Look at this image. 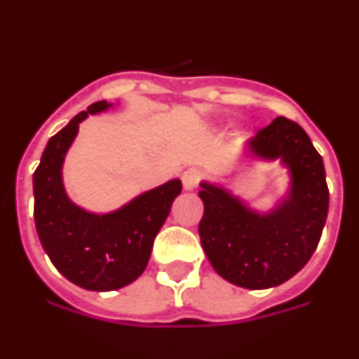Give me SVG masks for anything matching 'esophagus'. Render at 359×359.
Listing matches in <instances>:
<instances>
[{
	"mask_svg": "<svg viewBox=\"0 0 359 359\" xmlns=\"http://www.w3.org/2000/svg\"><path fill=\"white\" fill-rule=\"evenodd\" d=\"M199 180H201V172L198 169H187L185 172L182 174V182L183 189L192 190L199 185Z\"/></svg>",
	"mask_w": 359,
	"mask_h": 359,
	"instance_id": "esophagus-1",
	"label": "esophagus"
}]
</instances>
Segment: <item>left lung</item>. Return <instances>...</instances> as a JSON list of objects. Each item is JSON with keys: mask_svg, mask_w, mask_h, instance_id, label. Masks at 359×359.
I'll list each match as a JSON object with an SVG mask.
<instances>
[{"mask_svg": "<svg viewBox=\"0 0 359 359\" xmlns=\"http://www.w3.org/2000/svg\"><path fill=\"white\" fill-rule=\"evenodd\" d=\"M255 156L287 165L291 190L269 214L250 210L221 187L201 183L205 212L201 246L214 269L228 282L266 290L297 275L322 237L329 210L323 160L297 122L277 116L250 140Z\"/></svg>", "mask_w": 359, "mask_h": 359, "instance_id": "left-lung-1", "label": "left lung"}]
</instances>
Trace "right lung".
Returning <instances> with one entry per match:
<instances>
[{
	"mask_svg": "<svg viewBox=\"0 0 359 359\" xmlns=\"http://www.w3.org/2000/svg\"><path fill=\"white\" fill-rule=\"evenodd\" d=\"M106 100L69 120L48 140L34 172V219L44 252L69 282L90 291H113L144 273L152 243L182 192V182L163 183L111 214H90L73 205L62 187V161L88 115L107 109Z\"/></svg>",
	"mask_w": 359,
	"mask_h": 359,
	"instance_id": "add662e5",
	"label": "right lung"
}]
</instances>
